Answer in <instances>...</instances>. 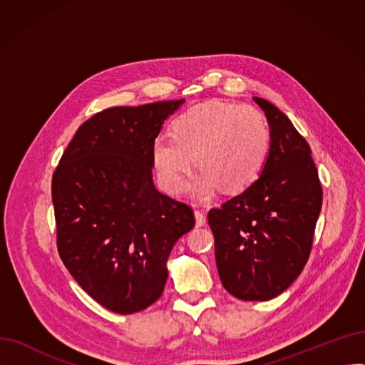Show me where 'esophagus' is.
Returning <instances> with one entry per match:
<instances>
[{
	"label": "esophagus",
	"mask_w": 365,
	"mask_h": 365,
	"mask_svg": "<svg viewBox=\"0 0 365 365\" xmlns=\"http://www.w3.org/2000/svg\"><path fill=\"white\" fill-rule=\"evenodd\" d=\"M194 215H195V225H197V226H204V225H205V216H204V213L200 212V210H195Z\"/></svg>",
	"instance_id": "esophagus-1"
}]
</instances>
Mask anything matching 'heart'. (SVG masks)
<instances>
[{
  "instance_id": "heart-1",
  "label": "heart",
  "mask_w": 365,
  "mask_h": 365,
  "mask_svg": "<svg viewBox=\"0 0 365 365\" xmlns=\"http://www.w3.org/2000/svg\"><path fill=\"white\" fill-rule=\"evenodd\" d=\"M269 140V127L255 106L207 102L173 123V138H155L152 161L161 186L170 194L186 187L194 157L202 168L194 183L200 195L210 197L219 185L227 192H238L260 175Z\"/></svg>"
}]
</instances>
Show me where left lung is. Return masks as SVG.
Listing matches in <instances>:
<instances>
[{
    "label": "left lung",
    "mask_w": 365,
    "mask_h": 365,
    "mask_svg": "<svg viewBox=\"0 0 365 365\" xmlns=\"http://www.w3.org/2000/svg\"><path fill=\"white\" fill-rule=\"evenodd\" d=\"M271 128L260 176L208 212L220 281L241 300H271L300 275L309 259L322 187L311 148L275 105L253 98Z\"/></svg>",
    "instance_id": "8db88e82"
}]
</instances>
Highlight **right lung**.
I'll list each match as a JSON object with an SVG mask.
<instances>
[{
  "instance_id": "obj_1",
  "label": "right lung",
  "mask_w": 365,
  "mask_h": 365,
  "mask_svg": "<svg viewBox=\"0 0 365 365\" xmlns=\"http://www.w3.org/2000/svg\"><path fill=\"white\" fill-rule=\"evenodd\" d=\"M183 101L94 113L69 142L51 179L57 250L69 274L121 315L157 302L176 241L194 212L153 186L152 143Z\"/></svg>"
}]
</instances>
